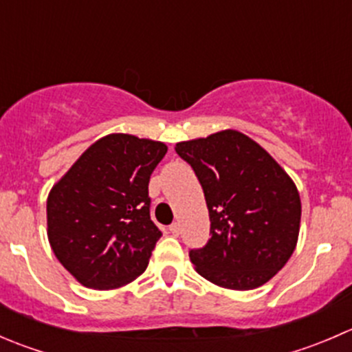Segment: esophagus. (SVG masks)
<instances>
[{
    "instance_id": "1",
    "label": "esophagus",
    "mask_w": 352,
    "mask_h": 352,
    "mask_svg": "<svg viewBox=\"0 0 352 352\" xmlns=\"http://www.w3.org/2000/svg\"><path fill=\"white\" fill-rule=\"evenodd\" d=\"M170 233H172V235H179L180 233V225L179 223H172V225H170Z\"/></svg>"
}]
</instances>
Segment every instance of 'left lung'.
Returning <instances> with one entry per match:
<instances>
[{
  "label": "left lung",
  "instance_id": "1",
  "mask_svg": "<svg viewBox=\"0 0 352 352\" xmlns=\"http://www.w3.org/2000/svg\"><path fill=\"white\" fill-rule=\"evenodd\" d=\"M204 190L211 239L189 252L204 279L254 289L281 271L300 233L296 186L274 158L239 131L177 143Z\"/></svg>",
  "mask_w": 352,
  "mask_h": 352
}]
</instances>
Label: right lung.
<instances>
[{"label": "right lung", "mask_w": 352, "mask_h": 352, "mask_svg": "<svg viewBox=\"0 0 352 352\" xmlns=\"http://www.w3.org/2000/svg\"><path fill=\"white\" fill-rule=\"evenodd\" d=\"M166 146L131 134L91 144L47 197L52 252L83 286L112 289L143 274L162 236L148 184Z\"/></svg>", "instance_id": "1"}]
</instances>
